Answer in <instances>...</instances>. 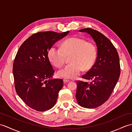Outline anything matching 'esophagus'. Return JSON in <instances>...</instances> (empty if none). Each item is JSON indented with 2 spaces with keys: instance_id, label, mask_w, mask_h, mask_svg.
<instances>
[{
  "instance_id": "esophagus-1",
  "label": "esophagus",
  "mask_w": 132,
  "mask_h": 132,
  "mask_svg": "<svg viewBox=\"0 0 132 132\" xmlns=\"http://www.w3.org/2000/svg\"><path fill=\"white\" fill-rule=\"evenodd\" d=\"M70 80H69V79H67V78H64L63 79V81L64 82H69Z\"/></svg>"
}]
</instances>
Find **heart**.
Wrapping results in <instances>:
<instances>
[{"label":"heart","mask_w":132,"mask_h":132,"mask_svg":"<svg viewBox=\"0 0 132 132\" xmlns=\"http://www.w3.org/2000/svg\"><path fill=\"white\" fill-rule=\"evenodd\" d=\"M48 56L52 64L59 68L63 66L66 57L70 56L71 63L59 70L58 75L67 79H74L80 74L82 69L89 70L93 65L97 51L92 42L72 37L65 40L61 48L51 47L48 52Z\"/></svg>","instance_id":"obj_1"}]
</instances>
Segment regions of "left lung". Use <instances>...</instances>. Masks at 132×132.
<instances>
[{
	"mask_svg": "<svg viewBox=\"0 0 132 132\" xmlns=\"http://www.w3.org/2000/svg\"><path fill=\"white\" fill-rule=\"evenodd\" d=\"M91 35L97 47L96 61L82 76L90 82L77 81L76 98L78 104L87 109L98 108L111 96L120 75L119 57L116 49L102 33L90 28L79 30Z\"/></svg>",
	"mask_w": 132,
	"mask_h": 132,
	"instance_id": "1",
	"label": "left lung"
}]
</instances>
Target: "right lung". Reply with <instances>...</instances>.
I'll use <instances>...</instances> for the list:
<instances>
[{
    "mask_svg": "<svg viewBox=\"0 0 132 132\" xmlns=\"http://www.w3.org/2000/svg\"><path fill=\"white\" fill-rule=\"evenodd\" d=\"M69 32L34 34L17 51L13 65L15 89L26 105L36 111H44L53 108L63 87L62 79L47 80L54 73L48 52Z\"/></svg>",
    "mask_w": 132,
    "mask_h": 132,
    "instance_id": "add662e5",
    "label": "right lung"
}]
</instances>
